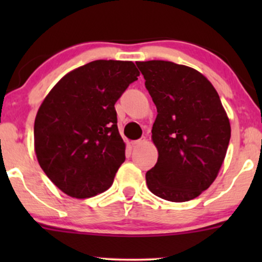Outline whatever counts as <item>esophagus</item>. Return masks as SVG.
<instances>
[{
	"label": "esophagus",
	"instance_id": "1",
	"mask_svg": "<svg viewBox=\"0 0 262 262\" xmlns=\"http://www.w3.org/2000/svg\"><path fill=\"white\" fill-rule=\"evenodd\" d=\"M144 143H145V139L134 140V141H132V145H133V146H139V145H141V144H144Z\"/></svg>",
	"mask_w": 262,
	"mask_h": 262
}]
</instances>
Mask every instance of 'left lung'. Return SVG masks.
Listing matches in <instances>:
<instances>
[{
    "instance_id": "left-lung-1",
    "label": "left lung",
    "mask_w": 262,
    "mask_h": 262,
    "mask_svg": "<svg viewBox=\"0 0 262 262\" xmlns=\"http://www.w3.org/2000/svg\"><path fill=\"white\" fill-rule=\"evenodd\" d=\"M137 66L158 110L151 137L159 158L146 172V185L162 200H193L215 180L229 145L230 124L221 98L188 66L164 60Z\"/></svg>"
}]
</instances>
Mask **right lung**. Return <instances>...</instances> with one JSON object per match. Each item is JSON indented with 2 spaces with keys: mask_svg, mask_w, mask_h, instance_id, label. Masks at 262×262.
Returning <instances> with one entry per match:
<instances>
[{
  "mask_svg": "<svg viewBox=\"0 0 262 262\" xmlns=\"http://www.w3.org/2000/svg\"><path fill=\"white\" fill-rule=\"evenodd\" d=\"M139 71L132 61L95 60L65 75L39 108L34 148L56 187L89 198L112 186L125 160L114 104Z\"/></svg>",
  "mask_w": 262,
  "mask_h": 262,
  "instance_id": "obj_1",
  "label": "right lung"
}]
</instances>
